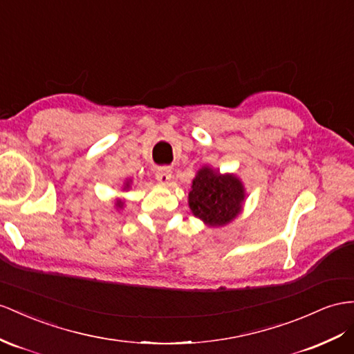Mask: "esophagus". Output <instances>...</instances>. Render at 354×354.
<instances>
[{
	"mask_svg": "<svg viewBox=\"0 0 354 354\" xmlns=\"http://www.w3.org/2000/svg\"><path fill=\"white\" fill-rule=\"evenodd\" d=\"M156 178L160 184L166 185L169 184V180L171 179V170L170 167H160L157 171H156Z\"/></svg>",
	"mask_w": 354,
	"mask_h": 354,
	"instance_id": "obj_1",
	"label": "esophagus"
}]
</instances>
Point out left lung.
I'll use <instances>...</instances> for the list:
<instances>
[{
	"label": "left lung",
	"mask_w": 354,
	"mask_h": 354,
	"mask_svg": "<svg viewBox=\"0 0 354 354\" xmlns=\"http://www.w3.org/2000/svg\"><path fill=\"white\" fill-rule=\"evenodd\" d=\"M247 192L241 178L202 166L188 193V206L196 218L207 227H224L236 220L243 209Z\"/></svg>",
	"instance_id": "left-lung-1"
}]
</instances>
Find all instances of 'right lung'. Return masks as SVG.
I'll return each mask as SVG.
<instances>
[{
    "label": "right lung",
    "instance_id": "right-lung-1",
    "mask_svg": "<svg viewBox=\"0 0 354 354\" xmlns=\"http://www.w3.org/2000/svg\"><path fill=\"white\" fill-rule=\"evenodd\" d=\"M131 183H133L131 179H125L124 184H122V192H129V189L131 188ZM124 203H125V202L122 201V198H116L115 207H116L118 211H120V209H122V207H124Z\"/></svg>",
    "mask_w": 354,
    "mask_h": 354
}]
</instances>
